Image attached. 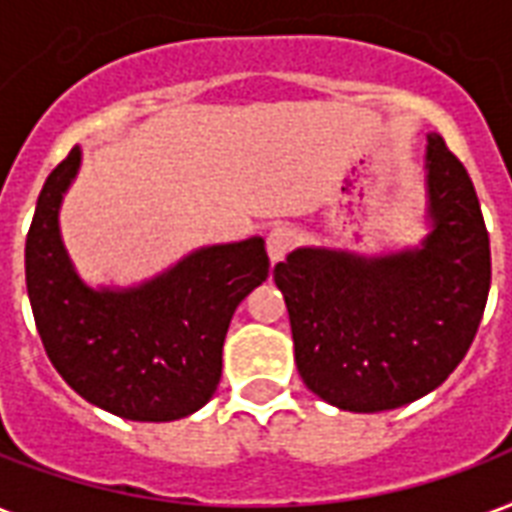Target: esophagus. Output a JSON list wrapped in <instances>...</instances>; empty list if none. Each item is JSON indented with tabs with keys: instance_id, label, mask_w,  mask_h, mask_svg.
<instances>
[{
	"instance_id": "34e87169",
	"label": "esophagus",
	"mask_w": 512,
	"mask_h": 512,
	"mask_svg": "<svg viewBox=\"0 0 512 512\" xmlns=\"http://www.w3.org/2000/svg\"><path fill=\"white\" fill-rule=\"evenodd\" d=\"M292 241H295V230L287 228V225H276V228L268 233V239H265V249H268L271 263H279V260H284V255L290 252Z\"/></svg>"
}]
</instances>
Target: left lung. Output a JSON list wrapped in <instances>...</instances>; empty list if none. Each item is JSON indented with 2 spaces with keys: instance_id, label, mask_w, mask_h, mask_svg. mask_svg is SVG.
Returning a JSON list of instances; mask_svg holds the SVG:
<instances>
[{
  "instance_id": "left-lung-1",
  "label": "left lung",
  "mask_w": 512,
  "mask_h": 512,
  "mask_svg": "<svg viewBox=\"0 0 512 512\" xmlns=\"http://www.w3.org/2000/svg\"><path fill=\"white\" fill-rule=\"evenodd\" d=\"M424 171L429 233L419 247H300L273 268L300 378L341 411H392L429 395L481 325L491 252L473 179L438 134L427 136Z\"/></svg>"
}]
</instances>
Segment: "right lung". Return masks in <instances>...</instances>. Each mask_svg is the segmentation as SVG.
<instances>
[{
	"instance_id": "obj_1",
	"label": "right lung",
	"mask_w": 512,
	"mask_h": 512,
	"mask_svg": "<svg viewBox=\"0 0 512 512\" xmlns=\"http://www.w3.org/2000/svg\"><path fill=\"white\" fill-rule=\"evenodd\" d=\"M83 163L74 147L45 179L26 236V290L53 368L88 403L131 421L204 408L222 376L233 311L268 279L260 236L214 244L134 287H91L61 239L58 212Z\"/></svg>"
}]
</instances>
